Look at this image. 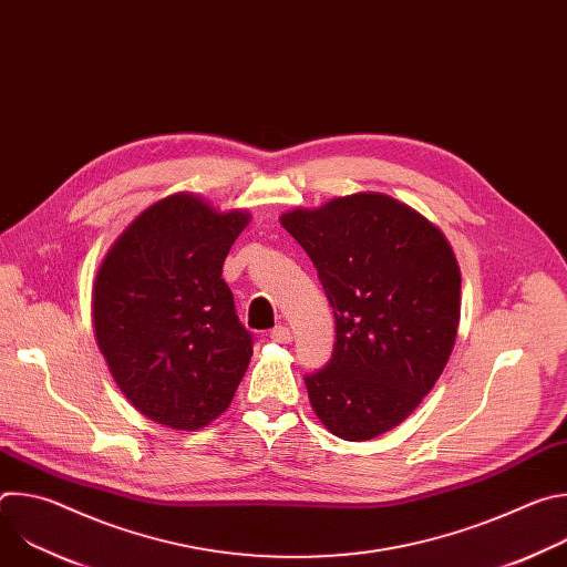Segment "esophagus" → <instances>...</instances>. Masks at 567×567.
<instances>
[{
  "label": "esophagus",
  "instance_id": "1",
  "mask_svg": "<svg viewBox=\"0 0 567 567\" xmlns=\"http://www.w3.org/2000/svg\"><path fill=\"white\" fill-rule=\"evenodd\" d=\"M269 337H271L274 343H280V346L291 343V332H289V328H285V326H276Z\"/></svg>",
  "mask_w": 567,
  "mask_h": 567
}]
</instances>
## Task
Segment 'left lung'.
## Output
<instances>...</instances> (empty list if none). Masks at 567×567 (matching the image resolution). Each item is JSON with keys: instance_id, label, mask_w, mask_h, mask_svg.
Instances as JSON below:
<instances>
[{"instance_id": "obj_1", "label": "left lung", "mask_w": 567, "mask_h": 567, "mask_svg": "<svg viewBox=\"0 0 567 567\" xmlns=\"http://www.w3.org/2000/svg\"><path fill=\"white\" fill-rule=\"evenodd\" d=\"M334 309L330 363L305 377L311 409L341 440L406 420L440 379L457 337L460 267L444 233L381 193L280 217Z\"/></svg>"}]
</instances>
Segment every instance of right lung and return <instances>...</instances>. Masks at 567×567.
<instances>
[{"label": "right lung", "instance_id": "1", "mask_svg": "<svg viewBox=\"0 0 567 567\" xmlns=\"http://www.w3.org/2000/svg\"><path fill=\"white\" fill-rule=\"evenodd\" d=\"M247 210L217 213L193 193L145 208L114 241L94 282V332L132 406L175 431L217 420L245 377V330L224 260Z\"/></svg>", "mask_w": 567, "mask_h": 567}]
</instances>
